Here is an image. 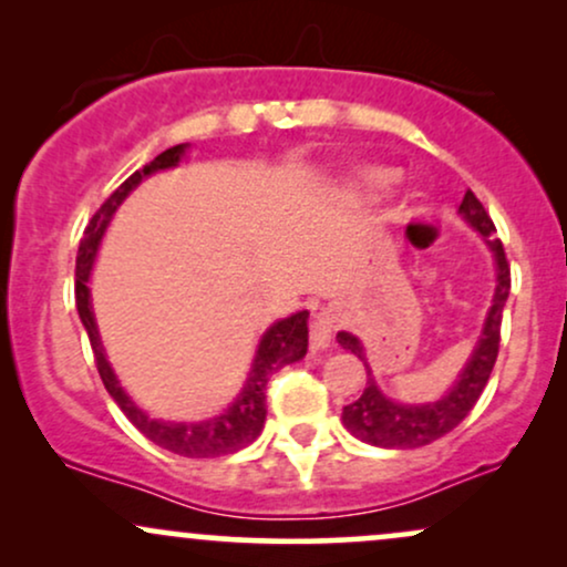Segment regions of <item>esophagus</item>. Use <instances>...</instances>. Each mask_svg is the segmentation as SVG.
<instances>
[{
    "mask_svg": "<svg viewBox=\"0 0 567 567\" xmlns=\"http://www.w3.org/2000/svg\"><path fill=\"white\" fill-rule=\"evenodd\" d=\"M338 328V315L333 309H317L315 317H311V347L324 349L330 343Z\"/></svg>",
    "mask_w": 567,
    "mask_h": 567,
    "instance_id": "esophagus-1",
    "label": "esophagus"
}]
</instances>
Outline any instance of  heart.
I'll return each instance as SVG.
<instances>
[{
	"mask_svg": "<svg viewBox=\"0 0 567 567\" xmlns=\"http://www.w3.org/2000/svg\"><path fill=\"white\" fill-rule=\"evenodd\" d=\"M392 181H394L392 171H373L368 175V184H373V186H386V184H392Z\"/></svg>",
	"mask_w": 567,
	"mask_h": 567,
	"instance_id": "obj_1",
	"label": "heart"
}]
</instances>
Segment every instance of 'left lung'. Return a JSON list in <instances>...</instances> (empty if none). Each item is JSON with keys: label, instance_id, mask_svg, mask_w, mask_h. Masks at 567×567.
<instances>
[{"label": "left lung", "instance_id": "8db88e82", "mask_svg": "<svg viewBox=\"0 0 567 567\" xmlns=\"http://www.w3.org/2000/svg\"><path fill=\"white\" fill-rule=\"evenodd\" d=\"M461 213L483 237H491L496 231L485 205L474 197L472 188H466ZM491 247L496 252V296H493V306L487 311L485 330L480 336L477 349H474L470 365L464 368L458 383L442 400L432 402V405H400V402L386 400L379 392V386H375V381L368 379L365 392L357 396L354 402H349L341 415L343 426L354 437L379 447H402V451L405 447H421L453 432L470 415V410L477 405L480 394H483L485 383L493 373V365H496L501 347V320H504V303L512 288L509 261H506L504 245H501V239H491ZM338 343L365 362V354H362L360 341L354 336L338 333Z\"/></svg>", "mask_w": 567, "mask_h": 567}]
</instances>
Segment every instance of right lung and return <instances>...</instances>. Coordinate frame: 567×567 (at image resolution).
<instances>
[{
    "label": "right lung",
    "mask_w": 567,
    "mask_h": 567,
    "mask_svg": "<svg viewBox=\"0 0 567 567\" xmlns=\"http://www.w3.org/2000/svg\"><path fill=\"white\" fill-rule=\"evenodd\" d=\"M184 143L181 146L167 148L159 157H154L148 165H143V171H135L130 178L122 184L116 192L103 202L95 210V216L90 218L87 229L80 243V252H76V282H74V296H76V311H80V320L87 330L90 347L95 354V368L101 373L103 386L114 396V402L120 405L122 413L127 415L130 424H133L143 437H148L154 445L165 447V451L186 455V458H216V455H226L239 451V447L250 445L252 440L261 434L264 421H266V383L279 368L290 365V362L301 360L309 347V311H298V315L288 317V320H279L266 330L261 347L256 351V362H252L250 375H247L245 389L239 392L234 405L220 413L218 419L199 421V424H167V421L148 419L138 405H133V400L122 392L120 381L109 368L106 354H103L101 338H97L93 309H90V290L87 279L90 269H93V258L101 243L103 231H106L109 220H112L114 210L120 207V202L141 184L146 175L154 171H165V167L178 165L181 154H184Z\"/></svg>",
    "instance_id": "1"
}]
</instances>
